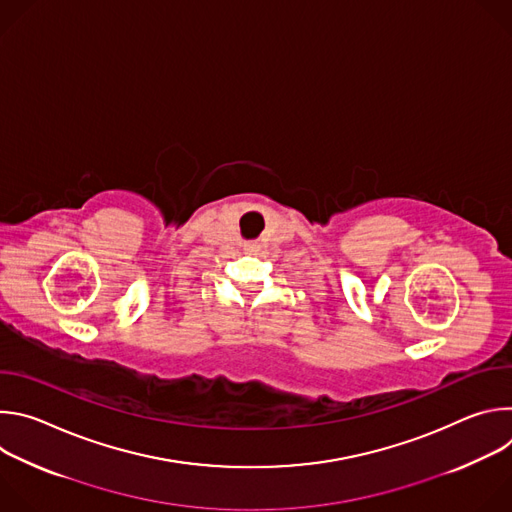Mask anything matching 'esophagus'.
<instances>
[{
    "label": "esophagus",
    "instance_id": "1",
    "mask_svg": "<svg viewBox=\"0 0 512 512\" xmlns=\"http://www.w3.org/2000/svg\"><path fill=\"white\" fill-rule=\"evenodd\" d=\"M257 251H259V245H257V243H245V253L255 255Z\"/></svg>",
    "mask_w": 512,
    "mask_h": 512
}]
</instances>
